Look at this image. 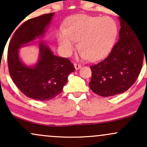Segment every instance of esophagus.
I'll use <instances>...</instances> for the list:
<instances>
[{"label": "esophagus", "mask_w": 147, "mask_h": 147, "mask_svg": "<svg viewBox=\"0 0 147 147\" xmlns=\"http://www.w3.org/2000/svg\"><path fill=\"white\" fill-rule=\"evenodd\" d=\"M74 67H75V70H79V69H80L81 68H82V65H81L80 64L75 63V64H74Z\"/></svg>", "instance_id": "1"}]
</instances>
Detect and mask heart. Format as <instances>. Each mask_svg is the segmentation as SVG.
I'll return each mask as SVG.
<instances>
[{
    "instance_id": "obj_1",
    "label": "heart",
    "mask_w": 147,
    "mask_h": 147,
    "mask_svg": "<svg viewBox=\"0 0 147 147\" xmlns=\"http://www.w3.org/2000/svg\"><path fill=\"white\" fill-rule=\"evenodd\" d=\"M117 32V25L112 18L79 15L68 22L67 30H61L57 41L65 56L72 53L76 41H79L81 56L95 61L102 58L109 52Z\"/></svg>"
}]
</instances>
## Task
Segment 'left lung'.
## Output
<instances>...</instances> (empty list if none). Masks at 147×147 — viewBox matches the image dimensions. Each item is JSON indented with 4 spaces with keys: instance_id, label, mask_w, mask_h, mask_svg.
Here are the masks:
<instances>
[{
    "instance_id": "8db88e82",
    "label": "left lung",
    "mask_w": 147,
    "mask_h": 147,
    "mask_svg": "<svg viewBox=\"0 0 147 147\" xmlns=\"http://www.w3.org/2000/svg\"><path fill=\"white\" fill-rule=\"evenodd\" d=\"M119 39L109 55L90 66V89L97 95L111 97L123 93L137 80L142 67L147 43L140 41L139 34L122 18Z\"/></svg>"
}]
</instances>
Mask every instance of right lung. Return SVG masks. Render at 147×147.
Segmentation results:
<instances>
[{"instance_id":"add662e5","label":"right lung","mask_w":147,"mask_h":147,"mask_svg":"<svg viewBox=\"0 0 147 147\" xmlns=\"http://www.w3.org/2000/svg\"><path fill=\"white\" fill-rule=\"evenodd\" d=\"M55 13L28 20L16 30L9 42L7 63L14 83L27 97L35 100H49L61 93L68 77L75 70L68 59L55 56L43 41H36L46 32ZM39 49L37 62L28 66L20 57V50L30 45Z\"/></svg>"}]
</instances>
